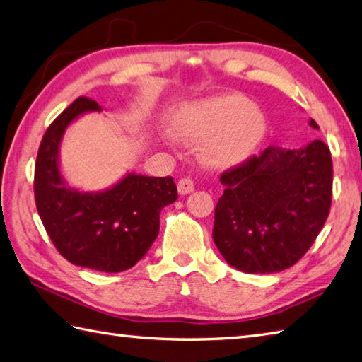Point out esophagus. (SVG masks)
Returning a JSON list of instances; mask_svg holds the SVG:
<instances>
[{
  "label": "esophagus",
  "mask_w": 362,
  "mask_h": 362,
  "mask_svg": "<svg viewBox=\"0 0 362 362\" xmlns=\"http://www.w3.org/2000/svg\"><path fill=\"white\" fill-rule=\"evenodd\" d=\"M177 189H179V193L183 196L189 194L194 189V183L189 177H183V179H180L179 183H177Z\"/></svg>",
  "instance_id": "obj_1"
}]
</instances>
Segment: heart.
I'll return each instance as SVG.
<instances>
[{
  "label": "heart",
  "mask_w": 362,
  "mask_h": 362,
  "mask_svg": "<svg viewBox=\"0 0 362 362\" xmlns=\"http://www.w3.org/2000/svg\"><path fill=\"white\" fill-rule=\"evenodd\" d=\"M170 133L183 142L202 141L199 158L215 169L244 163L266 136L262 110L238 93H225L185 104L169 122Z\"/></svg>",
  "instance_id": "1"
}]
</instances>
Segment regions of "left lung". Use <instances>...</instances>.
Masks as SVG:
<instances>
[{"instance_id":"obj_1","label":"left lung","mask_w":362,"mask_h":362,"mask_svg":"<svg viewBox=\"0 0 362 362\" xmlns=\"http://www.w3.org/2000/svg\"><path fill=\"white\" fill-rule=\"evenodd\" d=\"M318 129L315 120L308 122ZM212 238L229 266L274 274L296 264L329 215L332 158L315 139L302 148L269 147L220 177Z\"/></svg>"}]
</instances>
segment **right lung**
Segmentation results:
<instances>
[{
  "label": "right lung",
  "mask_w": 362,
  "mask_h": 362,
  "mask_svg": "<svg viewBox=\"0 0 362 362\" xmlns=\"http://www.w3.org/2000/svg\"><path fill=\"white\" fill-rule=\"evenodd\" d=\"M98 103L81 96L45 131L35 166L39 216L69 262L100 272H122L142 259L160 233V212L177 199L173 177L129 173L110 188L81 192L64 180L60 146L69 124Z\"/></svg>",
  "instance_id": "add662e5"
}]
</instances>
